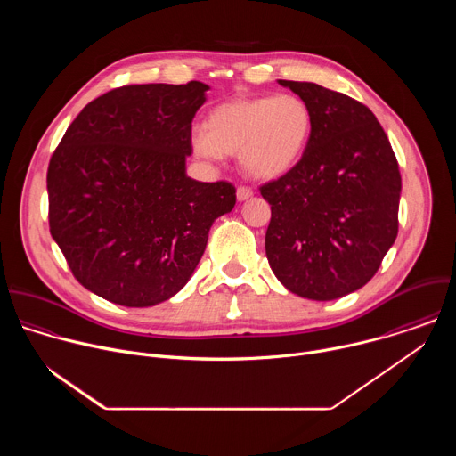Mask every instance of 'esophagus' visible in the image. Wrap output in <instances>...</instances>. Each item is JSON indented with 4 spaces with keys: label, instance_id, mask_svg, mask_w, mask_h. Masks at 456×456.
<instances>
[{
    "label": "esophagus",
    "instance_id": "34e87169",
    "mask_svg": "<svg viewBox=\"0 0 456 456\" xmlns=\"http://www.w3.org/2000/svg\"><path fill=\"white\" fill-rule=\"evenodd\" d=\"M252 189L250 187H247V185H240L238 189H236V199L240 200V202H243V200H248L250 197H252Z\"/></svg>",
    "mask_w": 456,
    "mask_h": 456
}]
</instances>
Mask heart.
<instances>
[{"label":"heart","mask_w":456,"mask_h":456,"mask_svg":"<svg viewBox=\"0 0 456 456\" xmlns=\"http://www.w3.org/2000/svg\"><path fill=\"white\" fill-rule=\"evenodd\" d=\"M312 129V110L294 94L236 97L209 111L206 127L194 129L191 144L194 153L213 162L240 153L248 176L276 180L301 162Z\"/></svg>","instance_id":"heart-1"}]
</instances>
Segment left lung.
<instances>
[{
    "label": "left lung",
    "instance_id": "left-lung-1",
    "mask_svg": "<svg viewBox=\"0 0 456 456\" xmlns=\"http://www.w3.org/2000/svg\"><path fill=\"white\" fill-rule=\"evenodd\" d=\"M312 110L301 162L259 187L271 204L265 252L294 294L330 301L364 287L399 232L401 171L362 102L315 83L281 81Z\"/></svg>",
    "mask_w": 456,
    "mask_h": 456
}]
</instances>
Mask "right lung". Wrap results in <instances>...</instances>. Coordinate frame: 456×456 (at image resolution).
<instances>
[{
	"mask_svg": "<svg viewBox=\"0 0 456 456\" xmlns=\"http://www.w3.org/2000/svg\"><path fill=\"white\" fill-rule=\"evenodd\" d=\"M208 85H129L83 108L46 173L50 234L76 280L122 306L175 296L197 269L232 183L185 175Z\"/></svg>",
	"mask_w": 456,
	"mask_h": 456,
	"instance_id": "obj_1",
	"label": "right lung"
}]
</instances>
